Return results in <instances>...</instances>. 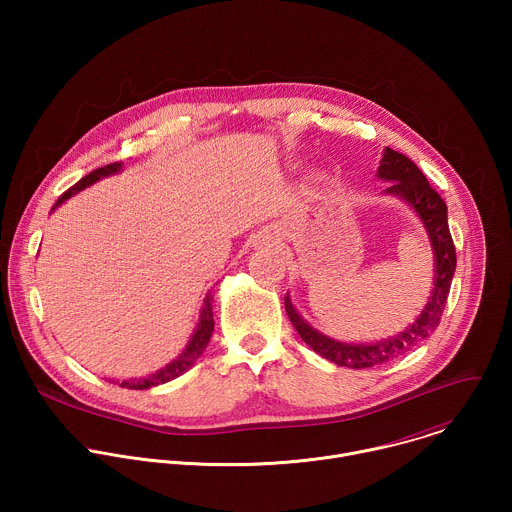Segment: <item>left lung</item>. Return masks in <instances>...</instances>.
Returning a JSON list of instances; mask_svg holds the SVG:
<instances>
[{
    "label": "left lung",
    "mask_w": 512,
    "mask_h": 512,
    "mask_svg": "<svg viewBox=\"0 0 512 512\" xmlns=\"http://www.w3.org/2000/svg\"><path fill=\"white\" fill-rule=\"evenodd\" d=\"M379 176L385 180H393L387 192L405 198L421 216V221L429 233L433 253H435V283L433 294L421 312V316L395 338L375 344H344L332 338L322 336L312 326H308L302 316L291 306L289 298L285 296V312L302 336V340L320 356L340 364V367L350 369H369L377 364L389 362L419 342H423L442 320L452 277L456 271V247L452 241V233L448 227V206L444 198L437 194L423 172L403 154L387 148L385 156L379 166Z\"/></svg>",
    "instance_id": "left-lung-1"
}]
</instances>
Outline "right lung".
<instances>
[{"instance_id": "obj_1", "label": "right lung", "mask_w": 512, "mask_h": 512, "mask_svg": "<svg viewBox=\"0 0 512 512\" xmlns=\"http://www.w3.org/2000/svg\"><path fill=\"white\" fill-rule=\"evenodd\" d=\"M121 170V162H113V164H107L103 168H97L95 172H91L89 176L81 178L75 186H70L64 194H60V198L54 202L52 210L64 202L66 198H70L72 194H77L79 190L87 188L89 184H93L95 180H99L101 176H109V174H115ZM212 328H214V318H212V298L208 296L204 300V308H202V316H200V322H198V328L190 340V344L186 346V350L174 360L170 362L166 369L158 371L156 375H150L148 379H139V381H123L121 387L125 389H135V391H141V389H150V387H156V385H162V383H168L176 377H180L182 373H186L192 364L198 360V356L204 352V348L208 346V340H210V334H212Z\"/></svg>"}]
</instances>
